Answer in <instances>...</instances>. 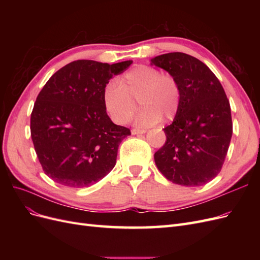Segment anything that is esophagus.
<instances>
[{
    "label": "esophagus",
    "instance_id": "obj_1",
    "mask_svg": "<svg viewBox=\"0 0 260 260\" xmlns=\"http://www.w3.org/2000/svg\"><path fill=\"white\" fill-rule=\"evenodd\" d=\"M145 132H146L145 129H139V128H135L131 130L132 135H143V133H145Z\"/></svg>",
    "mask_w": 260,
    "mask_h": 260
}]
</instances>
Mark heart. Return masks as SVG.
<instances>
[{"instance_id": "1", "label": "heart", "mask_w": 260, "mask_h": 260, "mask_svg": "<svg viewBox=\"0 0 260 260\" xmlns=\"http://www.w3.org/2000/svg\"><path fill=\"white\" fill-rule=\"evenodd\" d=\"M139 100L142 111L136 122L152 125L161 120L174 119L181 105V88L171 74L160 73L147 65H139L123 76L121 83L111 80L103 91L107 114L116 123L128 122L137 112Z\"/></svg>"}]
</instances>
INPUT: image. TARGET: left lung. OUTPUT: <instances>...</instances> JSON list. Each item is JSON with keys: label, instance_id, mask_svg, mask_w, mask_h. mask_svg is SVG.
I'll list each match as a JSON object with an SVG mask.
<instances>
[{"label": "left lung", "instance_id": "8db88e82", "mask_svg": "<svg viewBox=\"0 0 260 260\" xmlns=\"http://www.w3.org/2000/svg\"><path fill=\"white\" fill-rule=\"evenodd\" d=\"M151 61L175 76L181 88L180 109L164 129L166 142L154 155L156 166L176 184H205L221 170L229 149V100L215 74L191 55L167 53Z\"/></svg>", "mask_w": 260, "mask_h": 260}]
</instances>
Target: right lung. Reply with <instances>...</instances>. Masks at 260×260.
I'll list each match as a JSON object with an SVG mask.
<instances>
[{
    "mask_svg": "<svg viewBox=\"0 0 260 260\" xmlns=\"http://www.w3.org/2000/svg\"><path fill=\"white\" fill-rule=\"evenodd\" d=\"M131 64L75 60L39 93L30 118L31 139L44 174L55 182L90 186L115 167L118 146L131 132L108 117L103 91Z\"/></svg>",
    "mask_w": 260,
    "mask_h": 260,
    "instance_id": "add662e5",
    "label": "right lung"
}]
</instances>
